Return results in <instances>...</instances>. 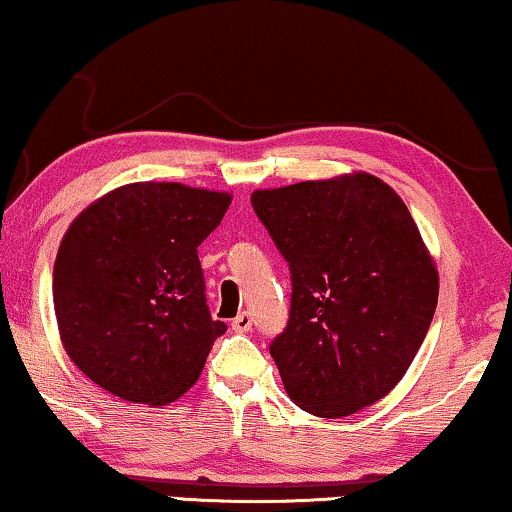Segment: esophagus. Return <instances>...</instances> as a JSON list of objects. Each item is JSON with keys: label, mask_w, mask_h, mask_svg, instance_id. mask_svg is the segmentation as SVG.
Here are the masks:
<instances>
[{"label": "esophagus", "mask_w": 512, "mask_h": 512, "mask_svg": "<svg viewBox=\"0 0 512 512\" xmlns=\"http://www.w3.org/2000/svg\"><path fill=\"white\" fill-rule=\"evenodd\" d=\"M232 329L234 333H248L253 329V315H250V312H239V315L232 319Z\"/></svg>", "instance_id": "obj_1"}]
</instances>
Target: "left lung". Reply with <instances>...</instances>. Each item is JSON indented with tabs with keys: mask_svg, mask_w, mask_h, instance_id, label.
<instances>
[{
	"mask_svg": "<svg viewBox=\"0 0 512 512\" xmlns=\"http://www.w3.org/2000/svg\"><path fill=\"white\" fill-rule=\"evenodd\" d=\"M250 202L292 273L289 322L271 342L289 398L319 418L370 407L409 370L437 310L439 276L407 204L368 172Z\"/></svg>",
	"mask_w": 512,
	"mask_h": 512,
	"instance_id": "8db88e82",
	"label": "left lung"
}]
</instances>
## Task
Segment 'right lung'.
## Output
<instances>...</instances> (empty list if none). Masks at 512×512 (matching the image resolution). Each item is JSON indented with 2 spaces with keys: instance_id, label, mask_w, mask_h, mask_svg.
<instances>
[{
  "instance_id": "right-lung-1",
  "label": "right lung",
  "mask_w": 512,
  "mask_h": 512,
  "mask_svg": "<svg viewBox=\"0 0 512 512\" xmlns=\"http://www.w3.org/2000/svg\"><path fill=\"white\" fill-rule=\"evenodd\" d=\"M230 202V193L137 181L68 227L52 271L61 345L103 391L160 407L200 377L227 326L211 319L197 246Z\"/></svg>"
}]
</instances>
